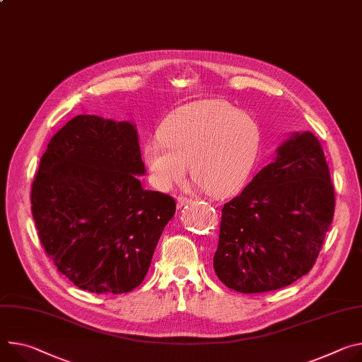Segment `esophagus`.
<instances>
[{
    "instance_id": "esophagus-1",
    "label": "esophagus",
    "mask_w": 362,
    "mask_h": 362,
    "mask_svg": "<svg viewBox=\"0 0 362 362\" xmlns=\"http://www.w3.org/2000/svg\"><path fill=\"white\" fill-rule=\"evenodd\" d=\"M192 201L189 199V198H185V196H179L177 198V201H176V206H177V209H180V208H183L185 205H187V204H190Z\"/></svg>"
}]
</instances>
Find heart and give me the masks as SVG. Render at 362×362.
<instances>
[{"label":"heart","mask_w":362,"mask_h":362,"mask_svg":"<svg viewBox=\"0 0 362 362\" xmlns=\"http://www.w3.org/2000/svg\"><path fill=\"white\" fill-rule=\"evenodd\" d=\"M259 148L254 118L222 100L193 103L176 110L160 127V139L143 147L153 186L170 192L187 166L193 180L212 198L235 193L248 179Z\"/></svg>","instance_id":"1"}]
</instances>
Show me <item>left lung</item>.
<instances>
[{
	"label": "left lung",
	"mask_w": 362,
	"mask_h": 362,
	"mask_svg": "<svg viewBox=\"0 0 362 362\" xmlns=\"http://www.w3.org/2000/svg\"><path fill=\"white\" fill-rule=\"evenodd\" d=\"M335 211L319 140L293 133L245 189L223 205L214 255L218 279L241 293L286 287L308 274Z\"/></svg>",
	"instance_id": "8db88e82"
}]
</instances>
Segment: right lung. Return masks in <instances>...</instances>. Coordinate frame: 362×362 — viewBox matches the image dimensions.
<instances>
[{
    "mask_svg": "<svg viewBox=\"0 0 362 362\" xmlns=\"http://www.w3.org/2000/svg\"><path fill=\"white\" fill-rule=\"evenodd\" d=\"M133 122L78 115L52 137L31 186L40 243L57 270L92 293H128L144 280L169 194L146 190Z\"/></svg>",
    "mask_w": 362,
    "mask_h": 362,
    "instance_id": "1",
    "label": "right lung"
}]
</instances>
